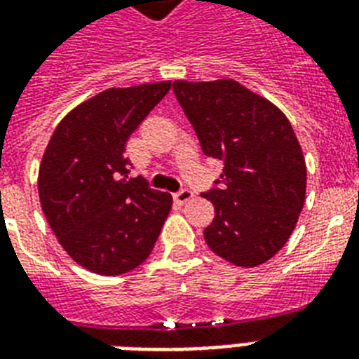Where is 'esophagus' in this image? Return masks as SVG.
I'll return each instance as SVG.
<instances>
[{
	"label": "esophagus",
	"instance_id": "34e87169",
	"mask_svg": "<svg viewBox=\"0 0 359 359\" xmlns=\"http://www.w3.org/2000/svg\"><path fill=\"white\" fill-rule=\"evenodd\" d=\"M173 197H175V201L180 203V205H182V203H188V201H190L191 197H194V191L188 190V188H180L179 191H175Z\"/></svg>",
	"mask_w": 359,
	"mask_h": 359
}]
</instances>
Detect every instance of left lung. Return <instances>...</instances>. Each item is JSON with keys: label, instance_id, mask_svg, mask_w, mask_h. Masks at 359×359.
Instances as JSON below:
<instances>
[{"label": "left lung", "instance_id": "left-lung-1", "mask_svg": "<svg viewBox=\"0 0 359 359\" xmlns=\"http://www.w3.org/2000/svg\"><path fill=\"white\" fill-rule=\"evenodd\" d=\"M173 93L205 156L224 162L203 196L214 219L208 248L236 266L272 259L294 231L306 201V160L289 119L233 80L175 81Z\"/></svg>", "mask_w": 359, "mask_h": 359}]
</instances>
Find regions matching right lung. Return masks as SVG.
I'll list each match as a JSON object with an SVG mask.
<instances>
[{
	"mask_svg": "<svg viewBox=\"0 0 359 359\" xmlns=\"http://www.w3.org/2000/svg\"><path fill=\"white\" fill-rule=\"evenodd\" d=\"M171 83L108 89L70 111L39 169L42 212L65 251L87 270L121 276L151 255L173 197L128 179L126 143Z\"/></svg>",
	"mask_w": 359,
	"mask_h": 359,
	"instance_id": "right-lung-1",
	"label": "right lung"
}]
</instances>
